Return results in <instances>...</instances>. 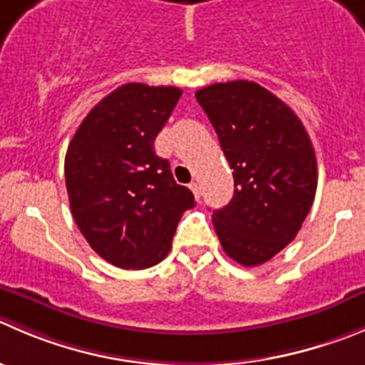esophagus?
<instances>
[{"label":"esophagus","mask_w":365,"mask_h":365,"mask_svg":"<svg viewBox=\"0 0 365 365\" xmlns=\"http://www.w3.org/2000/svg\"><path fill=\"white\" fill-rule=\"evenodd\" d=\"M190 190H192V192H193L195 199L199 200L200 199V186L197 185V182H190Z\"/></svg>","instance_id":"1"}]
</instances>
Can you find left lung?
<instances>
[{
  "instance_id": "1",
  "label": "left lung",
  "mask_w": 365,
  "mask_h": 365,
  "mask_svg": "<svg viewBox=\"0 0 365 365\" xmlns=\"http://www.w3.org/2000/svg\"><path fill=\"white\" fill-rule=\"evenodd\" d=\"M232 168L235 195L213 211L222 249L244 267L269 262L296 238L314 204L317 161L297 114L256 82L195 93Z\"/></svg>"
}]
</instances>
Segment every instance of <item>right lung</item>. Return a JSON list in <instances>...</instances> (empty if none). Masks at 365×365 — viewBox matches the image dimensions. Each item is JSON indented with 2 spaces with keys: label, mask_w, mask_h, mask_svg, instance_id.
<instances>
[{
  "label": "right lung",
  "mask_w": 365,
  "mask_h": 365,
  "mask_svg": "<svg viewBox=\"0 0 365 365\" xmlns=\"http://www.w3.org/2000/svg\"><path fill=\"white\" fill-rule=\"evenodd\" d=\"M180 95L173 86H120L89 110L66 152L73 218L93 251L120 269L165 259L180 217L195 206L154 150Z\"/></svg>",
  "instance_id": "1"
}]
</instances>
